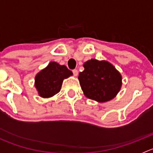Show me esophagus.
Listing matches in <instances>:
<instances>
[{
    "mask_svg": "<svg viewBox=\"0 0 153 153\" xmlns=\"http://www.w3.org/2000/svg\"><path fill=\"white\" fill-rule=\"evenodd\" d=\"M72 73H73V75H75V76H77L78 74V72L77 69H73V70H72Z\"/></svg>",
    "mask_w": 153,
    "mask_h": 153,
    "instance_id": "obj_1",
    "label": "esophagus"
}]
</instances>
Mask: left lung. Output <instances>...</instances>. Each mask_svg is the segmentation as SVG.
I'll use <instances>...</instances> for the list:
<instances>
[{"label":"left lung","mask_w":153,"mask_h":153,"mask_svg":"<svg viewBox=\"0 0 153 153\" xmlns=\"http://www.w3.org/2000/svg\"><path fill=\"white\" fill-rule=\"evenodd\" d=\"M78 79L84 95L98 102L112 99L121 86V75L111 64L92 59L84 64Z\"/></svg>","instance_id":"left-lung-1"}]
</instances>
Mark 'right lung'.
I'll list each match as a JSON object with an SVG mask.
<instances>
[{
	"label": "right lung",
	"instance_id": "obj_1",
	"mask_svg": "<svg viewBox=\"0 0 153 153\" xmlns=\"http://www.w3.org/2000/svg\"><path fill=\"white\" fill-rule=\"evenodd\" d=\"M72 75V72L66 66L51 62L45 69L37 74L35 87L40 96L49 98L60 92L64 78Z\"/></svg>",
	"mask_w": 153,
	"mask_h": 153
}]
</instances>
